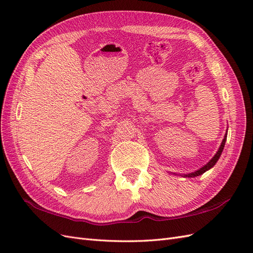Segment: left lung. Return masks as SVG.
Segmentation results:
<instances>
[{
    "instance_id": "left-lung-1",
    "label": "left lung",
    "mask_w": 253,
    "mask_h": 253,
    "mask_svg": "<svg viewBox=\"0 0 253 253\" xmlns=\"http://www.w3.org/2000/svg\"><path fill=\"white\" fill-rule=\"evenodd\" d=\"M226 140H227V133H226L225 138H223V140H222V142H221V144H220V146H219V148H218V150H217V153L215 154V156L211 159V160L209 161V162L205 165V167L196 170V171L191 172V174L184 175V177H190V178H192V177H197V176H199V175H203L204 172H206L207 170H209L210 169H212V168L214 167V165L216 164V162L218 161V159H219V157H220V155H221V153H222V150H223V147H225Z\"/></svg>"
}]
</instances>
